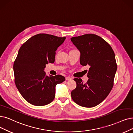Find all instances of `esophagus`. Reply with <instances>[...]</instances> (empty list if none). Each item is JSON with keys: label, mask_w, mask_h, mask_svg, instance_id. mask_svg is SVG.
Masks as SVG:
<instances>
[{"label": "esophagus", "mask_w": 133, "mask_h": 133, "mask_svg": "<svg viewBox=\"0 0 133 133\" xmlns=\"http://www.w3.org/2000/svg\"><path fill=\"white\" fill-rule=\"evenodd\" d=\"M65 79H66V80H67V81H69V80H71V78L70 77H69V76H67V77H65Z\"/></svg>", "instance_id": "obj_1"}]
</instances>
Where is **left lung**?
<instances>
[{
	"mask_svg": "<svg viewBox=\"0 0 133 133\" xmlns=\"http://www.w3.org/2000/svg\"><path fill=\"white\" fill-rule=\"evenodd\" d=\"M80 51V64L89 65L86 83L75 78L76 87L71 92L74 102L83 107L92 108L107 97L114 86L117 64L114 50L100 36L87 34L71 38Z\"/></svg>",
	"mask_w": 133,
	"mask_h": 133,
	"instance_id": "1",
	"label": "left lung"
}]
</instances>
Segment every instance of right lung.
I'll use <instances>...</instances> for the list:
<instances>
[{"instance_id":"1","label":"right lung","mask_w":133,"mask_h":133,"mask_svg":"<svg viewBox=\"0 0 133 133\" xmlns=\"http://www.w3.org/2000/svg\"><path fill=\"white\" fill-rule=\"evenodd\" d=\"M65 38L39 34L21 46L14 63L15 83L29 103L35 106L50 104L55 99L56 84L65 81L61 75L47 76L44 69L49 63H54L56 51Z\"/></svg>"}]
</instances>
